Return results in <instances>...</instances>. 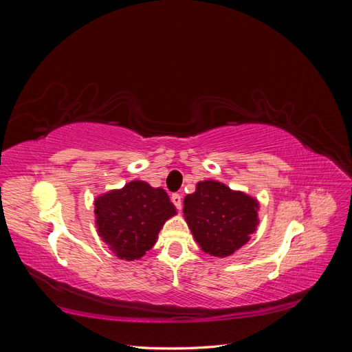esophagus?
Wrapping results in <instances>:
<instances>
[{
    "label": "esophagus",
    "mask_w": 352,
    "mask_h": 352,
    "mask_svg": "<svg viewBox=\"0 0 352 352\" xmlns=\"http://www.w3.org/2000/svg\"><path fill=\"white\" fill-rule=\"evenodd\" d=\"M172 202H173L175 207L177 210H180V208H182V195H180V194H173L172 195Z\"/></svg>",
    "instance_id": "1"
}]
</instances>
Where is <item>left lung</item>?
<instances>
[{
  "mask_svg": "<svg viewBox=\"0 0 352 352\" xmlns=\"http://www.w3.org/2000/svg\"><path fill=\"white\" fill-rule=\"evenodd\" d=\"M257 201L216 180L197 185L184 201V214L201 250L228 257L250 241L258 225Z\"/></svg>",
  "mask_w": 352,
  "mask_h": 352,
  "instance_id": "left-lung-1",
  "label": "left lung"
}]
</instances>
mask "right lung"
Listing matches in <instances>:
<instances>
[{
	"mask_svg": "<svg viewBox=\"0 0 352 352\" xmlns=\"http://www.w3.org/2000/svg\"><path fill=\"white\" fill-rule=\"evenodd\" d=\"M176 214L162 188L133 180L120 190L95 199L97 228L102 241L122 260H138L153 248L164 221Z\"/></svg>",
	"mask_w": 352,
	"mask_h": 352,
	"instance_id": "add662e5",
	"label": "right lung"
}]
</instances>
